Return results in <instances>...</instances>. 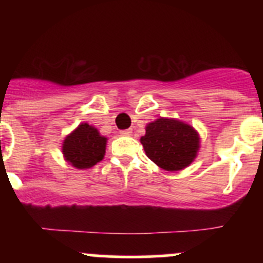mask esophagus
<instances>
[{
	"label": "esophagus",
	"instance_id": "1",
	"mask_svg": "<svg viewBox=\"0 0 263 263\" xmlns=\"http://www.w3.org/2000/svg\"><path fill=\"white\" fill-rule=\"evenodd\" d=\"M132 134V129H122L121 135L122 136H131Z\"/></svg>",
	"mask_w": 263,
	"mask_h": 263
}]
</instances>
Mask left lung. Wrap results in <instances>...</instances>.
Masks as SVG:
<instances>
[{"mask_svg": "<svg viewBox=\"0 0 263 263\" xmlns=\"http://www.w3.org/2000/svg\"><path fill=\"white\" fill-rule=\"evenodd\" d=\"M140 141L147 158L168 172L190 165L200 148V136L192 126L163 117L147 124L146 134Z\"/></svg>", "mask_w": 263, "mask_h": 263, "instance_id": "1", "label": "left lung"}]
</instances>
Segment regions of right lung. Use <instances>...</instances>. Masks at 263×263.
I'll return each mask as SVG.
<instances>
[{
    "instance_id": "1",
    "label": "right lung",
    "mask_w": 263,
    "mask_h": 263,
    "mask_svg": "<svg viewBox=\"0 0 263 263\" xmlns=\"http://www.w3.org/2000/svg\"><path fill=\"white\" fill-rule=\"evenodd\" d=\"M107 137L102 136L94 126L79 124L63 140L62 153L65 160L78 169H89L103 160Z\"/></svg>"
}]
</instances>
